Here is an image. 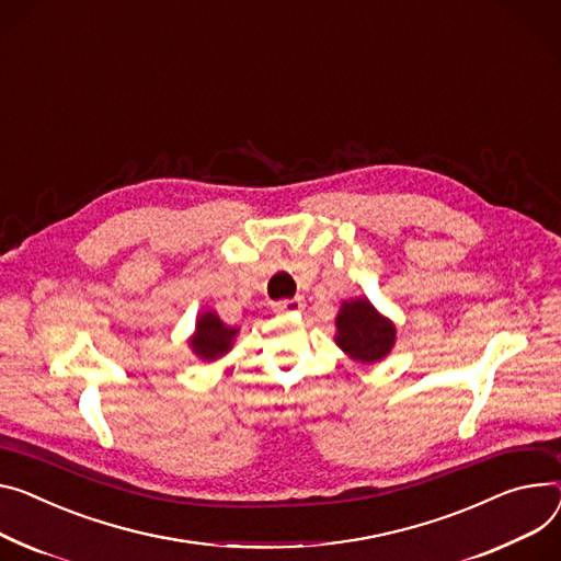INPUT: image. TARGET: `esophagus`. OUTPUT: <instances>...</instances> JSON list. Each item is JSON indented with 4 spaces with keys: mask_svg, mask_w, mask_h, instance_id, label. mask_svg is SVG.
I'll use <instances>...</instances> for the list:
<instances>
[{
    "mask_svg": "<svg viewBox=\"0 0 561 561\" xmlns=\"http://www.w3.org/2000/svg\"><path fill=\"white\" fill-rule=\"evenodd\" d=\"M306 310V300L304 298H285L274 304V312L276 314H294V312H304Z\"/></svg>",
    "mask_w": 561,
    "mask_h": 561,
    "instance_id": "1",
    "label": "esophagus"
}]
</instances>
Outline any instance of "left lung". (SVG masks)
I'll list each match as a JSON object with an SVG mask.
<instances>
[{
  "label": "left lung",
  "mask_w": 561,
  "mask_h": 561,
  "mask_svg": "<svg viewBox=\"0 0 561 561\" xmlns=\"http://www.w3.org/2000/svg\"><path fill=\"white\" fill-rule=\"evenodd\" d=\"M336 346L362 364L381 362L396 346V325L368 298L343 300L336 314Z\"/></svg>",
  "instance_id": "8db88e82"
}]
</instances>
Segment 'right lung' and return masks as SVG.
Returning <instances> with one entry per match:
<instances>
[{"mask_svg": "<svg viewBox=\"0 0 561 561\" xmlns=\"http://www.w3.org/2000/svg\"><path fill=\"white\" fill-rule=\"evenodd\" d=\"M236 334L238 328L225 325L215 312H202L195 323V334L188 339V343L199 359L213 362L231 351Z\"/></svg>", "mask_w": 561, "mask_h": 561, "instance_id": "1", "label": "right lung"}]
</instances>
